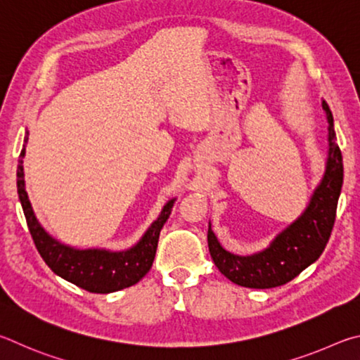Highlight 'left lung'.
<instances>
[{"mask_svg": "<svg viewBox=\"0 0 360 360\" xmlns=\"http://www.w3.org/2000/svg\"><path fill=\"white\" fill-rule=\"evenodd\" d=\"M327 115V160L323 179L299 218L276 234L267 248L248 256L224 250L209 223L210 256L226 278L243 288L269 289L286 285L323 255L335 223L343 185V158L337 143L332 112L323 101Z\"/></svg>", "mask_w": 360, "mask_h": 360, "instance_id": "obj_1", "label": "left lung"}]
</instances>
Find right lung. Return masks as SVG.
I'll list each match as a JSON object with an SVG mask.
<instances>
[{
    "mask_svg": "<svg viewBox=\"0 0 360 360\" xmlns=\"http://www.w3.org/2000/svg\"><path fill=\"white\" fill-rule=\"evenodd\" d=\"M28 134V131H27ZM28 136L23 141L17 166V193L20 199L22 209L27 218L30 234L33 237L37 251L47 266L72 285L94 294H109L129 288L141 281L148 274L153 264L158 238L164 223L172 212L176 198L169 199L164 204L162 210L139 242L124 250H107V248H77L56 240L42 228L39 219L36 218L31 207L28 193L25 190V172L23 158L27 147Z\"/></svg>",
    "mask_w": 360,
    "mask_h": 360,
    "instance_id": "1",
    "label": "right lung"
}]
</instances>
